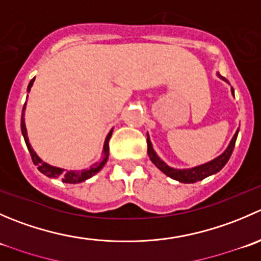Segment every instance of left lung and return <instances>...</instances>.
<instances>
[{"instance_id": "8db88e82", "label": "left lung", "mask_w": 261, "mask_h": 261, "mask_svg": "<svg viewBox=\"0 0 261 261\" xmlns=\"http://www.w3.org/2000/svg\"><path fill=\"white\" fill-rule=\"evenodd\" d=\"M218 77H220L221 80L227 82V80L223 78L221 74H218ZM231 92H232L233 94V88H231ZM238 134H239V130L236 131V134L233 135L230 145H228L227 149H226L220 156H217L216 159L211 160V162L206 163V164H202V165H198V167L192 168V169H174V168L168 167V165L165 164L164 162H162V160L158 158V155L155 154L151 143H150L149 136H147V154H149L150 160L154 163L155 167H156L158 169L162 170V172L164 173V174H167L168 177L173 178V179L175 180H179L181 183H196V181L204 179V178L210 177V175L216 174V173L220 172V170L225 167L226 163L228 162V159H230L231 154H232L233 151L236 139H238Z\"/></svg>"}]
</instances>
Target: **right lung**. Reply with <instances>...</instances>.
Here are the masks:
<instances>
[{
  "label": "right lung",
  "instance_id": "obj_1",
  "mask_svg": "<svg viewBox=\"0 0 261 261\" xmlns=\"http://www.w3.org/2000/svg\"><path fill=\"white\" fill-rule=\"evenodd\" d=\"M34 80H35V78H33V80L30 81V83H29L28 92H30L31 87H33ZM25 106H26V102H25V105H23L22 115H21V133H22L23 139H25L26 146H28L29 152H30L33 163L35 165H38V169L40 170L43 174H45L46 177H49V178H60V179L64 181V183L75 184V183H81V181H84L86 179H88V178L93 177L94 174H97V173H98L99 170L103 168V165L106 164L107 159H109V152H110L109 141H110V139H111L112 130L110 131V134L107 135L106 140H105L103 159H102V162L96 163V164L92 165L89 169H84V170H82V172H73V170H67V172H64V169H60V168H57V167H51V165L44 163L43 160H41L40 158L36 155V152L34 151L33 147L30 146V143H29V139H28V133H26V127H25V118H23V110H25Z\"/></svg>",
  "mask_w": 261,
  "mask_h": 261
}]
</instances>
